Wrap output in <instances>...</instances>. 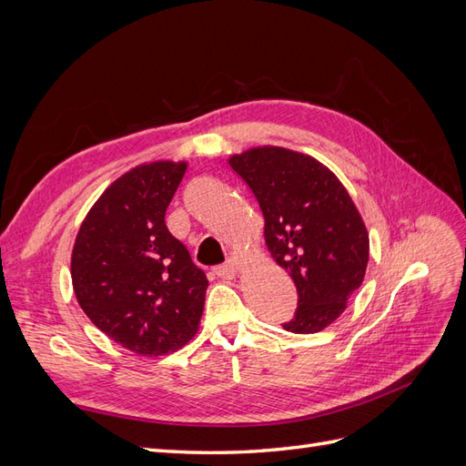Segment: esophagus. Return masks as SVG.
<instances>
[{
    "label": "esophagus",
    "instance_id": "1",
    "mask_svg": "<svg viewBox=\"0 0 466 466\" xmlns=\"http://www.w3.org/2000/svg\"><path fill=\"white\" fill-rule=\"evenodd\" d=\"M238 272H241V262H237V260H229V262H225L223 266L216 268V274L223 279H233Z\"/></svg>",
    "mask_w": 466,
    "mask_h": 466
}]
</instances>
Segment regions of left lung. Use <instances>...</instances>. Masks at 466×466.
Wrapping results in <instances>:
<instances>
[{
  "mask_svg": "<svg viewBox=\"0 0 466 466\" xmlns=\"http://www.w3.org/2000/svg\"><path fill=\"white\" fill-rule=\"evenodd\" d=\"M229 165L257 196L264 241L298 288L295 334L320 332L344 313L363 281L370 235L338 177L311 155L262 146L231 155Z\"/></svg>",
  "mask_w": 466,
  "mask_h": 466,
  "instance_id": "left-lung-1",
  "label": "left lung"
}]
</instances>
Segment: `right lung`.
Segmentation results:
<instances>
[{
    "instance_id": "1",
    "label": "right lung",
    "mask_w": 466,
    "mask_h": 466,
    "mask_svg": "<svg viewBox=\"0 0 466 466\" xmlns=\"http://www.w3.org/2000/svg\"><path fill=\"white\" fill-rule=\"evenodd\" d=\"M187 167L151 161L130 168L98 196L74 243L72 286L83 313L139 356L185 346L204 311L206 274L165 225Z\"/></svg>"
}]
</instances>
